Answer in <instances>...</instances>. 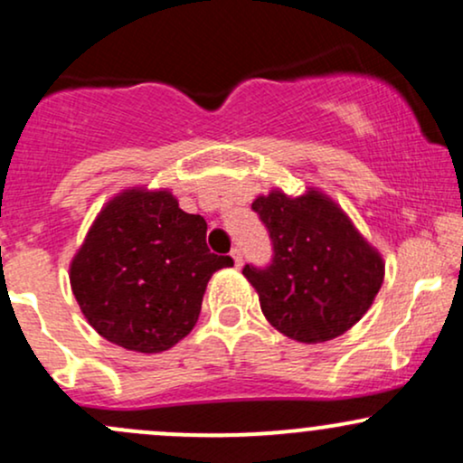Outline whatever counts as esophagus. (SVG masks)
Wrapping results in <instances>:
<instances>
[{"label":"esophagus","mask_w":463,"mask_h":463,"mask_svg":"<svg viewBox=\"0 0 463 463\" xmlns=\"http://www.w3.org/2000/svg\"><path fill=\"white\" fill-rule=\"evenodd\" d=\"M231 257H232V261H235V268H241V263H243V254H241V250H239V248H232V250H231Z\"/></svg>","instance_id":"1"}]
</instances>
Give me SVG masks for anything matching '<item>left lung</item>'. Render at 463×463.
Masks as SVG:
<instances>
[{"label": "left lung", "mask_w": 463, "mask_h": 463, "mask_svg": "<svg viewBox=\"0 0 463 463\" xmlns=\"http://www.w3.org/2000/svg\"><path fill=\"white\" fill-rule=\"evenodd\" d=\"M252 211L268 228L272 261L248 263L263 316L276 331L302 344L339 337L370 309L383 285L381 254L320 191L287 198L259 195Z\"/></svg>", "instance_id": "left-lung-1"}]
</instances>
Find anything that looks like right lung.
I'll return each mask as SVG.
<instances>
[{
    "instance_id": "1",
    "label": "right lung",
    "mask_w": 463,
    "mask_h": 463,
    "mask_svg": "<svg viewBox=\"0 0 463 463\" xmlns=\"http://www.w3.org/2000/svg\"><path fill=\"white\" fill-rule=\"evenodd\" d=\"M232 259L206 246V222L169 191L126 189L104 206L69 279L89 324L109 342L163 353L198 322L206 283Z\"/></svg>"
}]
</instances>
